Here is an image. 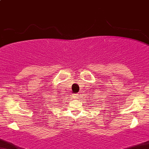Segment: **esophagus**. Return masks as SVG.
<instances>
[{"instance_id":"obj_1","label":"esophagus","mask_w":149,"mask_h":149,"mask_svg":"<svg viewBox=\"0 0 149 149\" xmlns=\"http://www.w3.org/2000/svg\"><path fill=\"white\" fill-rule=\"evenodd\" d=\"M76 96H77V97H78V96H79V94H77V95H76Z\"/></svg>"}]
</instances>
